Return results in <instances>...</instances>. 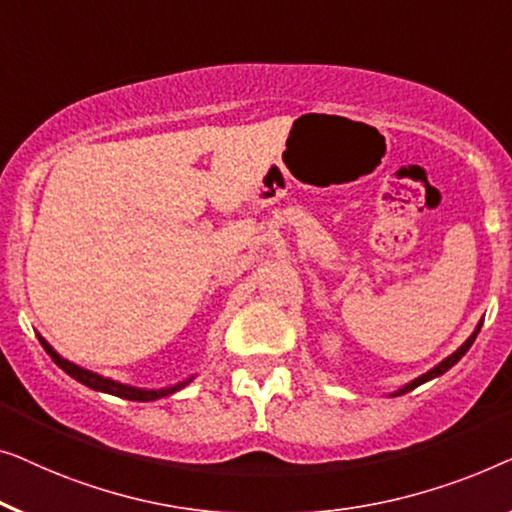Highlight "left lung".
I'll list each match as a JSON object with an SVG mask.
<instances>
[{
  "label": "left lung",
  "instance_id": "left-lung-1",
  "mask_svg": "<svg viewBox=\"0 0 512 512\" xmlns=\"http://www.w3.org/2000/svg\"><path fill=\"white\" fill-rule=\"evenodd\" d=\"M480 327H482V320L478 322V325H475L473 334H471L469 338H466V341H464L462 345H459V348H457L455 352H452L450 357H445L441 364H436V366H434V369H429L427 373H422V376H417L415 380H410V383H406L403 387H399V390H397V392H392L390 397H399V394H406V392H410V390H415V387H420L422 383H427V380H434V378H438V376H443L445 371H450L452 366H455V364L459 362V359H462V357L466 355V352H469V348H471L473 341H475V336H478Z\"/></svg>",
  "mask_w": 512,
  "mask_h": 512
}]
</instances>
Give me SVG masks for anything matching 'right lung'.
<instances>
[{"instance_id": "obj_1", "label": "right lung", "mask_w": 512, "mask_h": 512, "mask_svg": "<svg viewBox=\"0 0 512 512\" xmlns=\"http://www.w3.org/2000/svg\"><path fill=\"white\" fill-rule=\"evenodd\" d=\"M39 336V343L43 345V350L48 352L50 359L60 366V369L71 376L78 383L90 387V390H97V392H104V394H113V397H120V399H129V401H155V399H162V397H171V394H176L178 390H183L185 385H190L194 376L181 380V383L176 385H169V387H160V390H146V387H134V385H125L120 383V380H113V378H106V376H99V373L90 371V369H83V366H78L74 362H69V359H64L60 352H57L53 345H50L46 338L41 334Z\"/></svg>"}]
</instances>
